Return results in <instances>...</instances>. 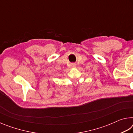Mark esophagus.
<instances>
[{"label":"esophagus","mask_w":133,"mask_h":133,"mask_svg":"<svg viewBox=\"0 0 133 133\" xmlns=\"http://www.w3.org/2000/svg\"><path fill=\"white\" fill-rule=\"evenodd\" d=\"M71 66L73 67H75L76 66V63H71Z\"/></svg>","instance_id":"34e87169"}]
</instances>
